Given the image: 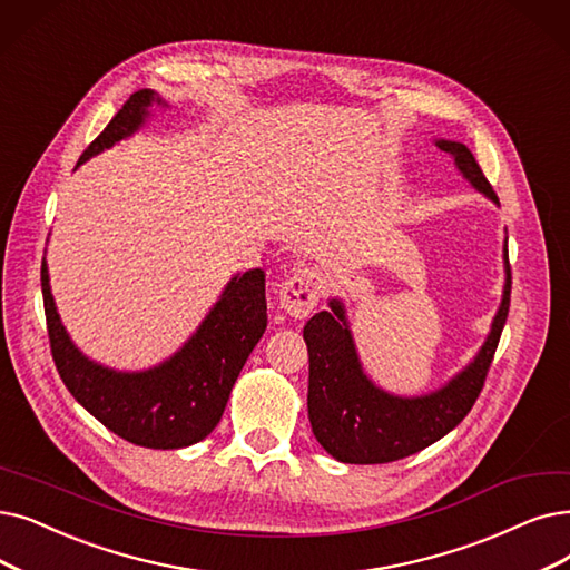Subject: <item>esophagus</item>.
I'll use <instances>...</instances> for the list:
<instances>
[{"mask_svg":"<svg viewBox=\"0 0 570 570\" xmlns=\"http://www.w3.org/2000/svg\"><path fill=\"white\" fill-rule=\"evenodd\" d=\"M323 278L317 268H294L281 285V308L294 317H306L323 294Z\"/></svg>","mask_w":570,"mask_h":570,"instance_id":"1","label":"esophagus"}]
</instances>
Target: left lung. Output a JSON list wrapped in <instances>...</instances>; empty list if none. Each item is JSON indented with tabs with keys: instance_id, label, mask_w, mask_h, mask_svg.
I'll return each mask as SVG.
<instances>
[{
	"instance_id": "8db88e82",
	"label": "left lung",
	"mask_w": 570,
	"mask_h": 570,
	"mask_svg": "<svg viewBox=\"0 0 570 570\" xmlns=\"http://www.w3.org/2000/svg\"><path fill=\"white\" fill-rule=\"evenodd\" d=\"M435 145L453 156L474 189L498 203L489 179L465 145L451 140H438ZM510 289L512 276L505 245L503 302L484 346L461 374L440 391L421 397H397L376 389L362 372L344 304L332 299V311L315 313L304 327L308 346V421L315 440L336 461L355 465L400 461L442 440L468 416L484 389L500 332L508 321Z\"/></svg>"
}]
</instances>
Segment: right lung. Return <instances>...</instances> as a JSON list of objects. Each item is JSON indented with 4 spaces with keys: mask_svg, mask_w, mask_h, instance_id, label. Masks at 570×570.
Instances as JSON below:
<instances>
[{
    "mask_svg": "<svg viewBox=\"0 0 570 570\" xmlns=\"http://www.w3.org/2000/svg\"><path fill=\"white\" fill-rule=\"evenodd\" d=\"M154 90L132 94L107 128L86 147L79 164L138 130ZM41 294L56 370L75 400L114 435L147 449H181L206 440L219 423L245 360L266 330L264 271L232 278L196 334L170 360L147 372H117L88 360L67 336L41 262Z\"/></svg>",
    "mask_w": 570,
    "mask_h": 570,
    "instance_id": "add662e5",
    "label": "right lung"
}]
</instances>
